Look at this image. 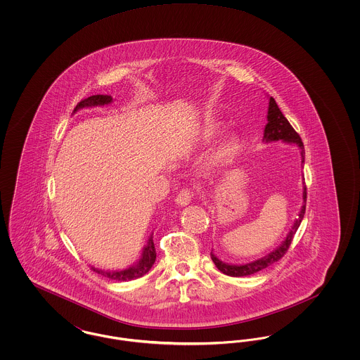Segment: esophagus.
Instances as JSON below:
<instances>
[{
    "mask_svg": "<svg viewBox=\"0 0 360 360\" xmlns=\"http://www.w3.org/2000/svg\"><path fill=\"white\" fill-rule=\"evenodd\" d=\"M191 197H193V193H191L190 190H188V188H184V190H181L179 194L176 195L175 202L179 206L188 205L190 201H191Z\"/></svg>",
    "mask_w": 360,
    "mask_h": 360,
    "instance_id": "esophagus-1",
    "label": "esophagus"
}]
</instances>
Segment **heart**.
<instances>
[{
    "label": "heart",
    "instance_id": "b5f03b06",
    "mask_svg": "<svg viewBox=\"0 0 360 360\" xmlns=\"http://www.w3.org/2000/svg\"><path fill=\"white\" fill-rule=\"evenodd\" d=\"M220 134H221V127L213 122L206 125L205 128L201 131L198 139L202 143H210ZM240 148H241V143L239 137L235 135L225 137L212 150V153L206 156L202 165V170L206 174L223 172L224 169L229 167L235 162V159L239 155Z\"/></svg>",
    "mask_w": 360,
    "mask_h": 360
}]
</instances>
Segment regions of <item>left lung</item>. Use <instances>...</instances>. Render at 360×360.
<instances>
[{
	"label": "left lung",
	"instance_id": "1",
	"mask_svg": "<svg viewBox=\"0 0 360 360\" xmlns=\"http://www.w3.org/2000/svg\"><path fill=\"white\" fill-rule=\"evenodd\" d=\"M283 141L288 144H295L300 148V154H301V166H304L305 163V150H304V143L301 140L300 135L294 131V128L291 127L290 122L283 116V113L281 112L279 106L275 103L274 98L270 97L269 98V110H267V124L264 127V132H263V141L264 143H273V141ZM302 206L301 210L298 213V217L295 219V221L291 226L290 232L288 233V236L285 240L273 250L271 252H269L266 257H259L257 260H252L250 263H243V264H232V263H225L221 259L214 255L213 250L210 252V257L214 262L216 267L225 275L229 276H247V275H252L264 270L266 267L274 264L275 262H278L281 257L286 254V251L290 247L292 238L300 226V224L304 219L305 214V207H307V186L304 182L302 186Z\"/></svg>",
	"mask_w": 360,
	"mask_h": 360
}]
</instances>
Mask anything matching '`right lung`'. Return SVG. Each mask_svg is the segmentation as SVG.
<instances>
[{"mask_svg": "<svg viewBox=\"0 0 360 360\" xmlns=\"http://www.w3.org/2000/svg\"><path fill=\"white\" fill-rule=\"evenodd\" d=\"M113 101V98L110 96H101V94H97V96H91L89 98L82 100L81 103H78L75 108H74V112H78L79 109L82 108H94V106H103V105H109V103ZM155 259H156V251H155L154 240H153V233L150 235L147 244L143 247V251H141V255L139 257L135 264H132L131 267L128 269H124V270H101V269H96L91 266V270L97 274L103 275L106 276L109 279H113V281H121V282H127V281H132V279H137L143 275L147 274L151 267L154 266Z\"/></svg>", "mask_w": 360, "mask_h": 360, "instance_id": "obj_1", "label": "right lung"}]
</instances>
